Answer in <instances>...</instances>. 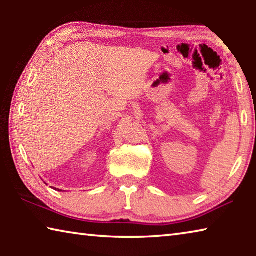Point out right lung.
Masks as SVG:
<instances>
[{"mask_svg":"<svg viewBox=\"0 0 256 256\" xmlns=\"http://www.w3.org/2000/svg\"><path fill=\"white\" fill-rule=\"evenodd\" d=\"M55 190H56V188H55Z\"/></svg>","mask_w":256,"mask_h":256,"instance_id":"1","label":"right lung"}]
</instances>
